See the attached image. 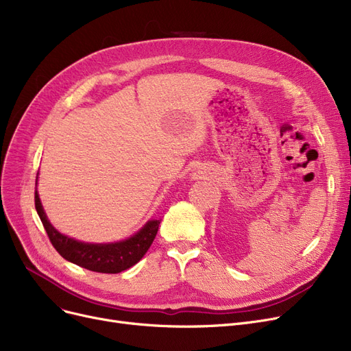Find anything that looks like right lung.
<instances>
[{
	"instance_id": "1",
	"label": "right lung",
	"mask_w": 351,
	"mask_h": 351,
	"mask_svg": "<svg viewBox=\"0 0 351 351\" xmlns=\"http://www.w3.org/2000/svg\"><path fill=\"white\" fill-rule=\"evenodd\" d=\"M36 210L47 231L48 239L60 253L82 269L97 273L117 274L137 264L153 244L161 220H149L134 236L115 243H84L64 236L47 219L41 199L36 190Z\"/></svg>"
}]
</instances>
